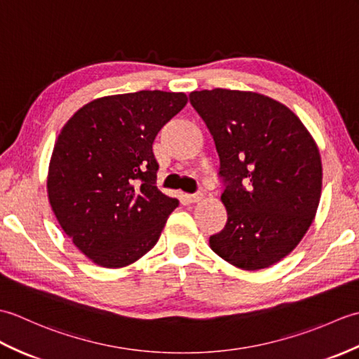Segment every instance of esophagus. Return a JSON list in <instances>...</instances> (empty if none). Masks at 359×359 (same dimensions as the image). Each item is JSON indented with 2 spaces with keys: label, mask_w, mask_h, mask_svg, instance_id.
I'll use <instances>...</instances> for the list:
<instances>
[{
  "label": "esophagus",
  "mask_w": 359,
  "mask_h": 359,
  "mask_svg": "<svg viewBox=\"0 0 359 359\" xmlns=\"http://www.w3.org/2000/svg\"><path fill=\"white\" fill-rule=\"evenodd\" d=\"M187 199L191 203H197L203 199V193H196V194H188Z\"/></svg>",
  "instance_id": "34e87169"
}]
</instances>
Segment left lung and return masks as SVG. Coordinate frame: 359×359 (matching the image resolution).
<instances>
[{"label":"left lung","mask_w":359,"mask_h":359,"mask_svg":"<svg viewBox=\"0 0 359 359\" xmlns=\"http://www.w3.org/2000/svg\"><path fill=\"white\" fill-rule=\"evenodd\" d=\"M189 102L215 139L225 189V228L210 247L238 269H266L292 253L316 216L323 188L318 144L273 98L216 88Z\"/></svg>","instance_id":"obj_1"}]
</instances>
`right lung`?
<instances>
[{
	"label": "right lung",
	"instance_id": "obj_1",
	"mask_svg": "<svg viewBox=\"0 0 359 359\" xmlns=\"http://www.w3.org/2000/svg\"><path fill=\"white\" fill-rule=\"evenodd\" d=\"M188 103L184 93L139 90L83 106L52 151L48 197L60 226L94 264L121 269L156 245L179 201L156 187L157 133Z\"/></svg>",
	"mask_w": 359,
	"mask_h": 359
}]
</instances>
